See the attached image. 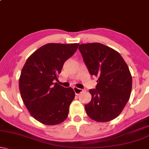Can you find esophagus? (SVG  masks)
Returning <instances> with one entry per match:
<instances>
[{
    "label": "esophagus",
    "mask_w": 149,
    "mask_h": 149,
    "mask_svg": "<svg viewBox=\"0 0 149 149\" xmlns=\"http://www.w3.org/2000/svg\"><path fill=\"white\" fill-rule=\"evenodd\" d=\"M73 91H74V92H75V94H76V95H80V93H82V91H83L82 89L78 88H77V87H74V88H73Z\"/></svg>",
    "instance_id": "34e87169"
}]
</instances>
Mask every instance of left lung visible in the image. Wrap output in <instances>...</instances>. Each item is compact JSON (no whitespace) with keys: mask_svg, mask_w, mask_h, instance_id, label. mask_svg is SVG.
Returning a JSON list of instances; mask_svg holds the SVG:
<instances>
[{"mask_svg":"<svg viewBox=\"0 0 149 149\" xmlns=\"http://www.w3.org/2000/svg\"><path fill=\"white\" fill-rule=\"evenodd\" d=\"M89 73L98 78L96 88L89 91L92 99L85 105L86 114L97 122H108L122 112L130 100L132 78L117 51L100 43L79 45Z\"/></svg>","mask_w":149,"mask_h":149,"instance_id":"left-lung-1","label":"left lung"}]
</instances>
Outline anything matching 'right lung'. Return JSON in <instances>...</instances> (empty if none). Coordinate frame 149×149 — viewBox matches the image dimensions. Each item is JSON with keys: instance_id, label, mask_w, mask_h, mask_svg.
I'll use <instances>...</instances> for the list:
<instances>
[{"instance_id": "add662e5", "label": "right lung", "mask_w": 149, "mask_h": 149, "mask_svg": "<svg viewBox=\"0 0 149 149\" xmlns=\"http://www.w3.org/2000/svg\"><path fill=\"white\" fill-rule=\"evenodd\" d=\"M79 43H47L27 58L19 79L22 99L30 114L46 125L60 124L68 116L74 100L72 88L57 82L64 63L73 55Z\"/></svg>"}]
</instances>
